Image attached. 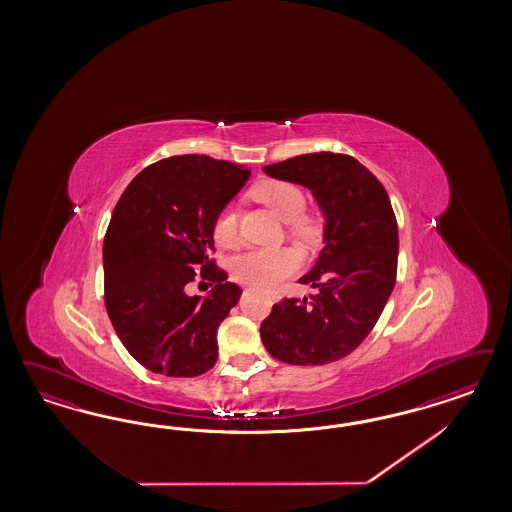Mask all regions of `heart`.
<instances>
[{
    "mask_svg": "<svg viewBox=\"0 0 512 512\" xmlns=\"http://www.w3.org/2000/svg\"><path fill=\"white\" fill-rule=\"evenodd\" d=\"M253 197L266 204L279 219L289 221L291 231L300 238H311L317 225L310 216L302 214L306 195L300 187L285 180H266L253 187ZM214 238L223 248H233L240 240L238 212L225 206L214 221ZM302 264L300 253L293 248H255L236 255L231 264L234 278L255 287H274Z\"/></svg>",
    "mask_w": 512,
    "mask_h": 512,
    "instance_id": "b5f03b06",
    "label": "heart"
}]
</instances>
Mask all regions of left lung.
<instances>
[{"label":"left lung","mask_w":512,"mask_h":512,"mask_svg":"<svg viewBox=\"0 0 512 512\" xmlns=\"http://www.w3.org/2000/svg\"><path fill=\"white\" fill-rule=\"evenodd\" d=\"M263 171L308 187L325 217V248L298 279L317 293L272 306L261 325L264 347L295 366L347 357L372 332L396 283L398 223L387 191L351 155H296Z\"/></svg>","instance_id":"1"}]
</instances>
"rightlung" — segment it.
<instances>
[{
    "label": "right lung",
    "instance_id": "right-lung-1",
    "mask_svg": "<svg viewBox=\"0 0 512 512\" xmlns=\"http://www.w3.org/2000/svg\"><path fill=\"white\" fill-rule=\"evenodd\" d=\"M248 178L244 165L176 155L139 172L116 204L103 244L105 306L129 355L150 372L197 377L214 368L217 326L242 295L210 261L214 221ZM195 278L215 289L189 296Z\"/></svg>",
    "mask_w": 512,
    "mask_h": 512
}]
</instances>
